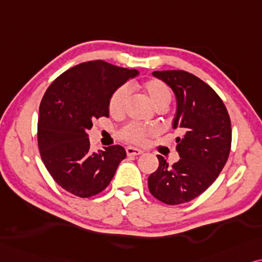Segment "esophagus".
<instances>
[{
	"instance_id": "34e87169",
	"label": "esophagus",
	"mask_w": 262,
	"mask_h": 262,
	"mask_svg": "<svg viewBox=\"0 0 262 262\" xmlns=\"http://www.w3.org/2000/svg\"><path fill=\"white\" fill-rule=\"evenodd\" d=\"M125 152H127L128 156H139V155H141V153H142L140 148L132 147V146H129V147L125 148Z\"/></svg>"
}]
</instances>
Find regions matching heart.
Returning a JSON list of instances; mask_svg holds the SVG:
<instances>
[{
    "mask_svg": "<svg viewBox=\"0 0 262 262\" xmlns=\"http://www.w3.org/2000/svg\"><path fill=\"white\" fill-rule=\"evenodd\" d=\"M146 97L156 109L160 106H167L171 102V91L166 83L158 79H151L142 85ZM129 98V90L127 86H121L115 91L109 100V113L111 116L120 117L124 114ZM149 129L141 125L130 123L121 130V137L132 142H142L151 134Z\"/></svg>",
    "mask_w": 262,
    "mask_h": 262,
    "instance_id": "b5f03b06",
    "label": "heart"
}]
</instances>
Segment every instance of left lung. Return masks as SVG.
<instances>
[{"label": "left lung", "instance_id": "1", "mask_svg": "<svg viewBox=\"0 0 262 262\" xmlns=\"http://www.w3.org/2000/svg\"><path fill=\"white\" fill-rule=\"evenodd\" d=\"M171 87L177 110L173 129L180 160L170 165L157 156L159 166L148 177V189L166 205H180L204 193L224 167L231 148V122L228 110L211 86L184 71L152 73Z\"/></svg>", "mask_w": 262, "mask_h": 262}]
</instances>
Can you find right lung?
<instances>
[{
    "instance_id": "right-lung-1",
    "label": "right lung",
    "mask_w": 262,
    "mask_h": 262,
    "mask_svg": "<svg viewBox=\"0 0 262 262\" xmlns=\"http://www.w3.org/2000/svg\"><path fill=\"white\" fill-rule=\"evenodd\" d=\"M139 74L97 60L62 73L40 102L38 147L45 167L58 186L79 198L109 186L127 153L120 145L90 151L92 121L109 117V100L118 87Z\"/></svg>"
}]
</instances>
